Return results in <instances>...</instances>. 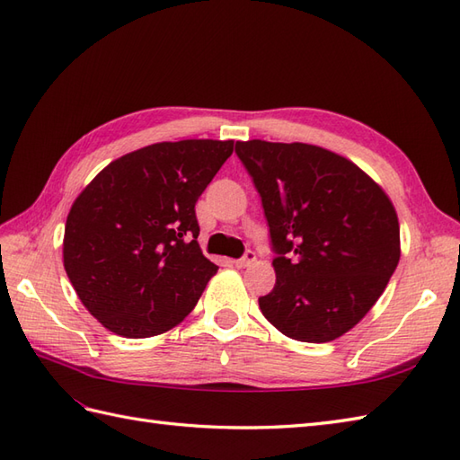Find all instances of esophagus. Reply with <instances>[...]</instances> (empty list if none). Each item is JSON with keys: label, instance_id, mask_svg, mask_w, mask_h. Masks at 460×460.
Wrapping results in <instances>:
<instances>
[{"label": "esophagus", "instance_id": "34e87169", "mask_svg": "<svg viewBox=\"0 0 460 460\" xmlns=\"http://www.w3.org/2000/svg\"><path fill=\"white\" fill-rule=\"evenodd\" d=\"M254 259H256L254 252H252V251H247V252H244V254L241 256L239 261H234V266H237V269H244V266H251V264L254 262Z\"/></svg>", "mask_w": 460, "mask_h": 460}]
</instances>
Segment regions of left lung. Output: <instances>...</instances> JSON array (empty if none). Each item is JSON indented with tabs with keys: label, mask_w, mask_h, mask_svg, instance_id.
<instances>
[{
	"label": "left lung",
	"mask_w": 460,
	"mask_h": 460,
	"mask_svg": "<svg viewBox=\"0 0 460 460\" xmlns=\"http://www.w3.org/2000/svg\"><path fill=\"white\" fill-rule=\"evenodd\" d=\"M269 221L276 284L259 297L286 337L327 343L376 304L400 261V223L375 180L322 146L234 145Z\"/></svg>",
	"instance_id": "obj_1"
}]
</instances>
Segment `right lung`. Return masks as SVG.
Instances as JSON below:
<instances>
[{"label":"right lung","instance_id":"obj_1","mask_svg":"<svg viewBox=\"0 0 460 460\" xmlns=\"http://www.w3.org/2000/svg\"><path fill=\"white\" fill-rule=\"evenodd\" d=\"M233 141L156 143L113 160L74 201L64 270L85 309L127 339L172 329L217 266L198 244L196 201Z\"/></svg>","mask_w":460,"mask_h":460}]
</instances>
